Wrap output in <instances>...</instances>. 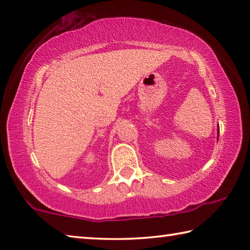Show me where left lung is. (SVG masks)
<instances>
[{
  "label": "left lung",
  "mask_w": 250,
  "mask_h": 250,
  "mask_svg": "<svg viewBox=\"0 0 250 250\" xmlns=\"http://www.w3.org/2000/svg\"><path fill=\"white\" fill-rule=\"evenodd\" d=\"M217 131H218V133H219V128H218V129H217ZM218 133H217V140H218V135H219V134H218Z\"/></svg>",
  "instance_id": "obj_1"
}]
</instances>
